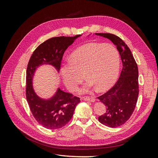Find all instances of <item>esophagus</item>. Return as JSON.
I'll list each match as a JSON object with an SVG mask.
<instances>
[{
    "label": "esophagus",
    "mask_w": 158,
    "mask_h": 158,
    "mask_svg": "<svg viewBox=\"0 0 158 158\" xmlns=\"http://www.w3.org/2000/svg\"><path fill=\"white\" fill-rule=\"evenodd\" d=\"M84 101H86V102H95V99L94 98H84L83 99Z\"/></svg>",
    "instance_id": "34e87169"
}]
</instances>
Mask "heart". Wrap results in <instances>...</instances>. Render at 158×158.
<instances>
[{
  "label": "heart",
  "mask_w": 158,
  "mask_h": 158,
  "mask_svg": "<svg viewBox=\"0 0 158 158\" xmlns=\"http://www.w3.org/2000/svg\"><path fill=\"white\" fill-rule=\"evenodd\" d=\"M120 69V55L111 44L88 43L75 49L70 60L63 63L60 74L65 86L74 90L82 82L84 76L88 82L80 93L99 92L111 88L115 83Z\"/></svg>",
  "instance_id": "heart-1"
}]
</instances>
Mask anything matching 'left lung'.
<instances>
[{"label": "left lung", "mask_w": 158, "mask_h": 158, "mask_svg": "<svg viewBox=\"0 0 158 158\" xmlns=\"http://www.w3.org/2000/svg\"><path fill=\"white\" fill-rule=\"evenodd\" d=\"M111 40L119 51L123 69L118 80L107 93L98 98L106 107V112L99 121L109 127H118L125 123L135 109L138 92V70L131 51L121 38L111 33H95Z\"/></svg>", "instance_id": "obj_1"}]
</instances>
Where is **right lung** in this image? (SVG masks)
<instances>
[{
    "mask_svg": "<svg viewBox=\"0 0 158 158\" xmlns=\"http://www.w3.org/2000/svg\"><path fill=\"white\" fill-rule=\"evenodd\" d=\"M81 36L51 38L37 47L28 63L26 89L27 102L35 120L47 129H58L66 125L73 117L76 106L80 100L60 88L51 97H40L33 87V77L36 70L43 65L51 66L59 73L64 51Z\"/></svg>",
    "mask_w": 158,
    "mask_h": 158,
    "instance_id": "1",
    "label": "right lung"
}]
</instances>
